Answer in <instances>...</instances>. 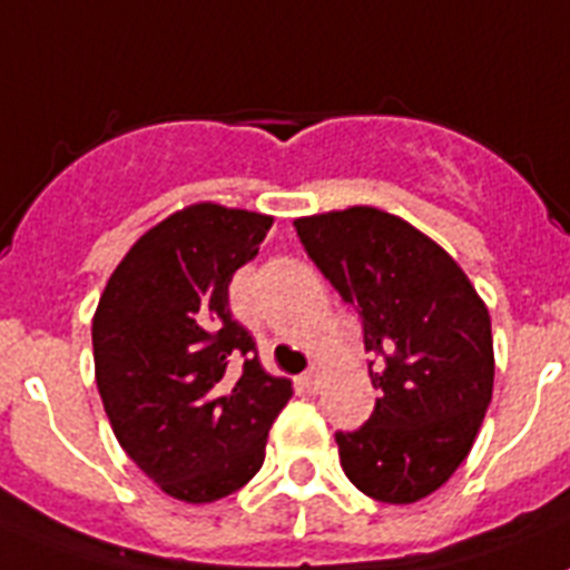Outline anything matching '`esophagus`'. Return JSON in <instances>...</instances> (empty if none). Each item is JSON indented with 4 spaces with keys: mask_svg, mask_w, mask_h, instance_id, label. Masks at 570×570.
Wrapping results in <instances>:
<instances>
[{
    "mask_svg": "<svg viewBox=\"0 0 570 570\" xmlns=\"http://www.w3.org/2000/svg\"><path fill=\"white\" fill-rule=\"evenodd\" d=\"M299 383H303V389L314 392V389L320 386V372H317V368H311V372H305L303 377H299Z\"/></svg>",
    "mask_w": 570,
    "mask_h": 570,
    "instance_id": "esophagus-1",
    "label": "esophagus"
}]
</instances>
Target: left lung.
Listing matches in <instances>:
<instances>
[{
  "label": "left lung",
  "instance_id": "1",
  "mask_svg": "<svg viewBox=\"0 0 570 570\" xmlns=\"http://www.w3.org/2000/svg\"><path fill=\"white\" fill-rule=\"evenodd\" d=\"M314 265L363 320L374 412L337 432L360 493L412 504L435 493L473 450L493 397L488 305L441 245L377 207L294 222Z\"/></svg>",
  "mask_w": 570,
  "mask_h": 570
}]
</instances>
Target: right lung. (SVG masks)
<instances>
[{
  "mask_svg": "<svg viewBox=\"0 0 570 570\" xmlns=\"http://www.w3.org/2000/svg\"><path fill=\"white\" fill-rule=\"evenodd\" d=\"M274 218L189 204L129 247L91 320L97 392L126 455L178 502L245 488L291 401L230 314L227 288Z\"/></svg>",
  "mask_w": 570,
  "mask_h": 570,
  "instance_id": "obj_1",
  "label": "right lung"
}]
</instances>
